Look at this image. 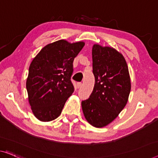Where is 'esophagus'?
<instances>
[{
    "label": "esophagus",
    "mask_w": 158,
    "mask_h": 158,
    "mask_svg": "<svg viewBox=\"0 0 158 158\" xmlns=\"http://www.w3.org/2000/svg\"><path fill=\"white\" fill-rule=\"evenodd\" d=\"M77 88L79 89V88H81V86H82V84L81 83V82H79V83H77Z\"/></svg>",
    "instance_id": "esophagus-1"
}]
</instances>
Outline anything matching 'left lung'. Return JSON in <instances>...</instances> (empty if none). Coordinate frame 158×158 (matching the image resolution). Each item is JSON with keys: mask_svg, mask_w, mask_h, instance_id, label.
Masks as SVG:
<instances>
[{"mask_svg": "<svg viewBox=\"0 0 158 158\" xmlns=\"http://www.w3.org/2000/svg\"><path fill=\"white\" fill-rule=\"evenodd\" d=\"M92 61L95 84L89 98L82 101L81 107L88 123L102 128L116 118L126 106L131 78L124 56L116 49L94 44Z\"/></svg>", "mask_w": 158, "mask_h": 158, "instance_id": "8db88e82", "label": "left lung"}]
</instances>
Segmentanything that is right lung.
I'll return each mask as SVG.
<instances>
[{
  "label": "right lung",
  "instance_id": "add662e5",
  "mask_svg": "<svg viewBox=\"0 0 158 158\" xmlns=\"http://www.w3.org/2000/svg\"><path fill=\"white\" fill-rule=\"evenodd\" d=\"M84 44L60 40L44 46L32 60L26 89L32 111L40 121L48 122L60 116L74 92L73 62Z\"/></svg>",
  "mask_w": 158,
  "mask_h": 158
}]
</instances>
